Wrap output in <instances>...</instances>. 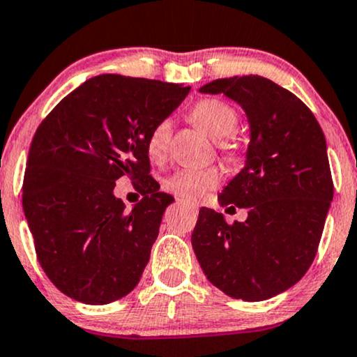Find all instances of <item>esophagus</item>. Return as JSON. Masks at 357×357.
I'll use <instances>...</instances> for the list:
<instances>
[{
  "instance_id": "esophagus-1",
  "label": "esophagus",
  "mask_w": 357,
  "mask_h": 357,
  "mask_svg": "<svg viewBox=\"0 0 357 357\" xmlns=\"http://www.w3.org/2000/svg\"><path fill=\"white\" fill-rule=\"evenodd\" d=\"M178 204H183V206H186L188 209H191V211H197V206L196 204H192V203H188V201H183V199H178Z\"/></svg>"
}]
</instances>
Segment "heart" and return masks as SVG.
Instances as JSON below:
<instances>
[{
	"mask_svg": "<svg viewBox=\"0 0 357 357\" xmlns=\"http://www.w3.org/2000/svg\"><path fill=\"white\" fill-rule=\"evenodd\" d=\"M191 121L201 128L213 139H225L238 126V113L216 98H206L197 101L190 113ZM173 123L171 119H161L149 131L146 139V153L149 160L160 162L166 158L169 149ZM220 151L229 162L241 161V151L234 141H220ZM222 173L218 167H204V169H178L169 178H166L165 190L186 201H199L206 192L220 186Z\"/></svg>",
	"mask_w": 357,
	"mask_h": 357,
	"instance_id": "b5f03b06",
	"label": "heart"
}]
</instances>
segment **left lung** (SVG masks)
<instances>
[{
	"label": "left lung",
	"instance_id": "1",
	"mask_svg": "<svg viewBox=\"0 0 357 357\" xmlns=\"http://www.w3.org/2000/svg\"><path fill=\"white\" fill-rule=\"evenodd\" d=\"M199 91L225 94L246 111V166L220 203L249 213L244 222L227 225L222 214L201 208L192 249L218 289L264 301L294 286L316 257L334 195L324 132L296 94L263 76L216 79Z\"/></svg>",
	"mask_w": 357,
	"mask_h": 357
}]
</instances>
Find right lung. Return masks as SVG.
<instances>
[{"label": "right lung", "instance_id": "add662e5", "mask_svg": "<svg viewBox=\"0 0 357 357\" xmlns=\"http://www.w3.org/2000/svg\"><path fill=\"white\" fill-rule=\"evenodd\" d=\"M190 86L101 75L63 98L29 146L23 209L50 281L76 301L108 304L131 293L173 196L149 174L146 139ZM128 175L144 199L131 212L114 196Z\"/></svg>", "mask_w": 357, "mask_h": 357}]
</instances>
